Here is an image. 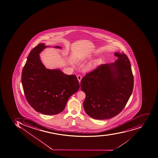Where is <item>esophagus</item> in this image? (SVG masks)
<instances>
[{"label":"esophagus","mask_w":158,"mask_h":158,"mask_svg":"<svg viewBox=\"0 0 158 158\" xmlns=\"http://www.w3.org/2000/svg\"><path fill=\"white\" fill-rule=\"evenodd\" d=\"M77 79H78V80L79 82V83H80V82H81V79H82V77H81V76H80V75H78V76H77Z\"/></svg>","instance_id":"esophagus-1"}]
</instances>
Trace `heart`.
I'll use <instances>...</instances> for the list:
<instances>
[{"label":"heart","instance_id":"obj_1","mask_svg":"<svg viewBox=\"0 0 158 158\" xmlns=\"http://www.w3.org/2000/svg\"><path fill=\"white\" fill-rule=\"evenodd\" d=\"M93 55H89L86 59L83 60V61H87V60H91L93 59ZM102 58H97L95 59L93 61H92L91 63H89L87 65V66L86 67V71H92L93 70L95 69L97 66H98L99 65L102 64Z\"/></svg>","mask_w":158,"mask_h":158}]
</instances>
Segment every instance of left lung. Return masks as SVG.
<instances>
[{"mask_svg": "<svg viewBox=\"0 0 158 158\" xmlns=\"http://www.w3.org/2000/svg\"><path fill=\"white\" fill-rule=\"evenodd\" d=\"M114 63L100 65L81 81L86 94L85 111L97 120L116 116L124 109L132 94L133 76L131 63L124 53L115 52Z\"/></svg>", "mask_w": 158, "mask_h": 158, "instance_id": "8db88e82", "label": "left lung"}]
</instances>
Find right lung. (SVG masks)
<instances>
[{"label":"right lung","mask_w":158,"mask_h":158,"mask_svg":"<svg viewBox=\"0 0 158 158\" xmlns=\"http://www.w3.org/2000/svg\"><path fill=\"white\" fill-rule=\"evenodd\" d=\"M48 47L40 43L31 51L23 69L22 83L25 97L34 110L44 115H56L64 110L80 85L75 75L46 68L39 54ZM54 48H62L59 46Z\"/></svg>","instance_id":"obj_1"}]
</instances>
